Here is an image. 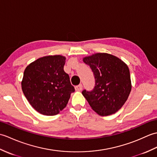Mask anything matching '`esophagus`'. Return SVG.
I'll return each mask as SVG.
<instances>
[{"instance_id":"34e87169","label":"esophagus","mask_w":157,"mask_h":157,"mask_svg":"<svg viewBox=\"0 0 157 157\" xmlns=\"http://www.w3.org/2000/svg\"><path fill=\"white\" fill-rule=\"evenodd\" d=\"M82 89V84H80V85L75 86V90H77V91H81Z\"/></svg>"}]
</instances>
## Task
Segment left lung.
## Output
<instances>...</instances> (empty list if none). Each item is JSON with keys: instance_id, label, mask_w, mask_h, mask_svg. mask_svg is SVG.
Segmentation results:
<instances>
[{"instance_id": "8db88e82", "label": "left lung", "mask_w": 157, "mask_h": 157, "mask_svg": "<svg viewBox=\"0 0 157 157\" xmlns=\"http://www.w3.org/2000/svg\"><path fill=\"white\" fill-rule=\"evenodd\" d=\"M82 60L91 68L95 79L93 90H84L82 95L99 116L117 112L126 103L132 89L128 65L107 53L94 54L84 57Z\"/></svg>"}]
</instances>
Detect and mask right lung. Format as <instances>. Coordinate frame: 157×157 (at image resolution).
Wrapping results in <instances>:
<instances>
[{"instance_id":"1","label":"right lung","mask_w":157,"mask_h":157,"mask_svg":"<svg viewBox=\"0 0 157 157\" xmlns=\"http://www.w3.org/2000/svg\"><path fill=\"white\" fill-rule=\"evenodd\" d=\"M66 57L46 56L25 68L21 88L30 105L40 113L55 116L67 106L75 92L68 74L64 71Z\"/></svg>"}]
</instances>
